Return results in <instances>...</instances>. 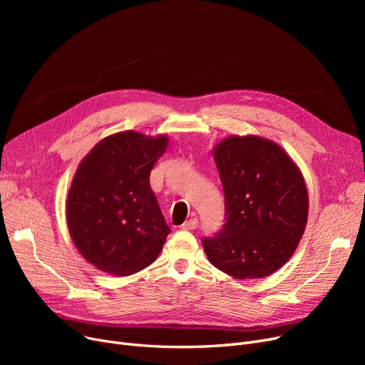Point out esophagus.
<instances>
[{
  "instance_id": "obj_1",
  "label": "esophagus",
  "mask_w": 365,
  "mask_h": 365,
  "mask_svg": "<svg viewBox=\"0 0 365 365\" xmlns=\"http://www.w3.org/2000/svg\"><path fill=\"white\" fill-rule=\"evenodd\" d=\"M182 229H185V231H195V229L198 227V219H190L187 222H185L182 226Z\"/></svg>"
}]
</instances>
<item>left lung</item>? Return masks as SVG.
I'll list each match as a JSON object with an SVG mask.
<instances>
[{
	"mask_svg": "<svg viewBox=\"0 0 365 365\" xmlns=\"http://www.w3.org/2000/svg\"><path fill=\"white\" fill-rule=\"evenodd\" d=\"M213 158L226 222L216 237L202 240L210 263L237 279L274 274L296 252L308 222L300 168L278 143L255 134L223 139Z\"/></svg>",
	"mask_w": 365,
	"mask_h": 365,
	"instance_id": "1",
	"label": "left lung"
}]
</instances>
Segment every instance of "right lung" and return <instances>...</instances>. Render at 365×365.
<instances>
[{"instance_id":"1","label":"right lung","mask_w":365,"mask_h":365,"mask_svg":"<svg viewBox=\"0 0 365 365\" xmlns=\"http://www.w3.org/2000/svg\"><path fill=\"white\" fill-rule=\"evenodd\" d=\"M167 146V134L120 131L102 139L76 168L66 201L69 235L102 272L133 275L163 250L170 227L149 175Z\"/></svg>"}]
</instances>
